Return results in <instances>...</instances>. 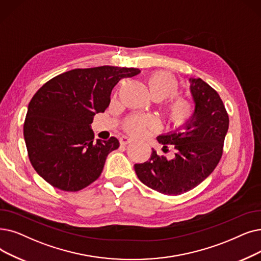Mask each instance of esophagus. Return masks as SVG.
Instances as JSON below:
<instances>
[{"mask_svg":"<svg viewBox=\"0 0 261 261\" xmlns=\"http://www.w3.org/2000/svg\"><path fill=\"white\" fill-rule=\"evenodd\" d=\"M133 142V139L127 137V135H122V137H120L119 139V143L121 145H127V144H131Z\"/></svg>","mask_w":261,"mask_h":261,"instance_id":"esophagus-1","label":"esophagus"}]
</instances>
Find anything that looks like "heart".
<instances>
[{"label":"heart","instance_id":"b5f03b06","mask_svg":"<svg viewBox=\"0 0 261 261\" xmlns=\"http://www.w3.org/2000/svg\"><path fill=\"white\" fill-rule=\"evenodd\" d=\"M147 86L155 100H163L174 96L178 90V83L176 79L164 71H158L147 77ZM166 114L175 126H184L194 114V108L189 100L185 98H176L169 100L165 105ZM158 128V120L152 115H134L130 117L126 123L124 129L132 135L145 134L148 130Z\"/></svg>","mask_w":261,"mask_h":261}]
</instances>
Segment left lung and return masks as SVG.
Listing matches in <instances>:
<instances>
[{
  "label": "left lung",
  "instance_id": "left-lung-1",
  "mask_svg": "<svg viewBox=\"0 0 261 261\" xmlns=\"http://www.w3.org/2000/svg\"><path fill=\"white\" fill-rule=\"evenodd\" d=\"M189 83L194 102L193 117L156 138L163 148L173 145L175 156L158 155L152 148L148 161L134 165L144 185L166 195L192 190L214 171L228 131L229 118L219 94L199 77H190Z\"/></svg>",
  "mask_w": 261,
  "mask_h": 261
}]
</instances>
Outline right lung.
Listing matches in <instances>:
<instances>
[{"label":"right lung","instance_id":"obj_1","mask_svg":"<svg viewBox=\"0 0 261 261\" xmlns=\"http://www.w3.org/2000/svg\"><path fill=\"white\" fill-rule=\"evenodd\" d=\"M140 72L115 66L77 68L38 89L28 107L23 135L30 161L40 177L69 192L94 182L119 142L114 137L94 142L90 124L109 107L112 89L120 79Z\"/></svg>","mask_w":261,"mask_h":261}]
</instances>
